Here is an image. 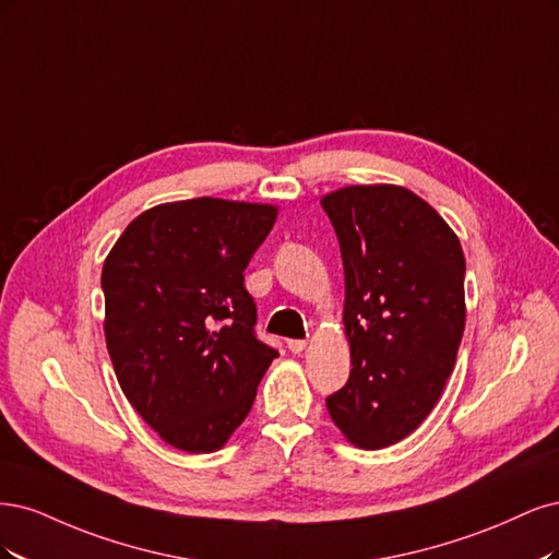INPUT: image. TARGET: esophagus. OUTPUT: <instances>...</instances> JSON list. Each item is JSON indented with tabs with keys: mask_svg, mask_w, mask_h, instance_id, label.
Returning <instances> with one entry per match:
<instances>
[{
	"mask_svg": "<svg viewBox=\"0 0 559 559\" xmlns=\"http://www.w3.org/2000/svg\"><path fill=\"white\" fill-rule=\"evenodd\" d=\"M287 348H290L295 355H299L301 350H306V341L304 338H290V341H287Z\"/></svg>",
	"mask_w": 559,
	"mask_h": 559,
	"instance_id": "esophagus-1",
	"label": "esophagus"
}]
</instances>
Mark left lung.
I'll return each instance as SVG.
<instances>
[{
	"instance_id": "8db88e82",
	"label": "left lung",
	"mask_w": 559,
	"mask_h": 559,
	"mask_svg": "<svg viewBox=\"0 0 559 559\" xmlns=\"http://www.w3.org/2000/svg\"><path fill=\"white\" fill-rule=\"evenodd\" d=\"M341 246L350 378L328 397L353 445L406 439L439 402L464 334L457 234L402 186H348L320 200Z\"/></svg>"
}]
</instances>
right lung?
Returning a JSON list of instances; mask_svg holds the SVG:
<instances>
[{"label":"right lung","mask_w":559,"mask_h":559,"mask_svg":"<svg viewBox=\"0 0 559 559\" xmlns=\"http://www.w3.org/2000/svg\"><path fill=\"white\" fill-rule=\"evenodd\" d=\"M272 204L197 197L128 225L104 260V334L118 383L162 441L213 453L255 402L278 353L255 336L243 272Z\"/></svg>","instance_id":"obj_1"}]
</instances>
